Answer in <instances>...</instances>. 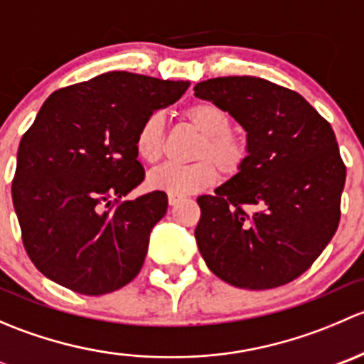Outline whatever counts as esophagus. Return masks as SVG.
<instances>
[{
  "mask_svg": "<svg viewBox=\"0 0 364 364\" xmlns=\"http://www.w3.org/2000/svg\"><path fill=\"white\" fill-rule=\"evenodd\" d=\"M179 200H181V197L179 196H174V193H168V204L171 205H176L179 203Z\"/></svg>",
  "mask_w": 364,
  "mask_h": 364,
  "instance_id": "obj_1",
  "label": "esophagus"
}]
</instances>
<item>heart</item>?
<instances>
[{
	"instance_id": "b5f03b06",
	"label": "heart",
	"mask_w": 364,
	"mask_h": 364,
	"mask_svg": "<svg viewBox=\"0 0 364 364\" xmlns=\"http://www.w3.org/2000/svg\"><path fill=\"white\" fill-rule=\"evenodd\" d=\"M185 117L204 141L197 149V159L192 165L165 164L149 172L148 185L174 196H190L203 192L218 179L215 164L225 174H234L247 159L243 141L230 134V117L215 104H196L185 111ZM135 149L146 164H156L164 155V116L153 112L146 117L135 135Z\"/></svg>"
}]
</instances>
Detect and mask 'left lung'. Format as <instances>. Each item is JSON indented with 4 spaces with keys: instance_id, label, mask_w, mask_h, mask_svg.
I'll use <instances>...</instances> for the list:
<instances>
[{
    "instance_id": "8db88e82",
    "label": "left lung",
    "mask_w": 364,
    "mask_h": 364,
    "mask_svg": "<svg viewBox=\"0 0 364 364\" xmlns=\"http://www.w3.org/2000/svg\"><path fill=\"white\" fill-rule=\"evenodd\" d=\"M193 91L247 132V159L237 174L216 196L197 199L200 255L234 287L289 284L338 229L345 165L335 132L299 93L259 77H216Z\"/></svg>"
}]
</instances>
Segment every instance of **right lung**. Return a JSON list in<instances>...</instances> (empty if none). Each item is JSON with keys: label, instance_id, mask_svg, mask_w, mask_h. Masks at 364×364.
I'll use <instances>...</instances> for the list:
<instances>
[{"label": "right lung", "instance_id": "right-lung-1", "mask_svg": "<svg viewBox=\"0 0 364 364\" xmlns=\"http://www.w3.org/2000/svg\"><path fill=\"white\" fill-rule=\"evenodd\" d=\"M188 86L107 72L43 102L21 139L12 200L26 252L49 280L100 296L137 277L168 200L159 190L124 200L144 179L135 135Z\"/></svg>", "mask_w": 364, "mask_h": 364}]
</instances>
